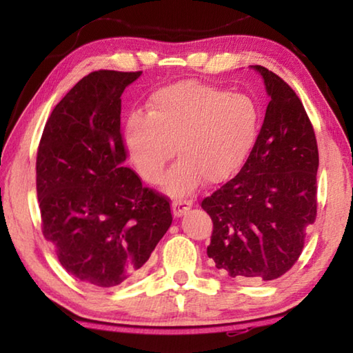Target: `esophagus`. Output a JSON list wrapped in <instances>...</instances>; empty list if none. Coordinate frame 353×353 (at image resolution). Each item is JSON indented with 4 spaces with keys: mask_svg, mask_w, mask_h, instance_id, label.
Here are the masks:
<instances>
[{
    "mask_svg": "<svg viewBox=\"0 0 353 353\" xmlns=\"http://www.w3.org/2000/svg\"><path fill=\"white\" fill-rule=\"evenodd\" d=\"M191 205H193V202L191 201H183V199H174L172 201V214H174L176 218L182 216L183 213H187Z\"/></svg>",
    "mask_w": 353,
    "mask_h": 353,
    "instance_id": "obj_1",
    "label": "esophagus"
}]
</instances>
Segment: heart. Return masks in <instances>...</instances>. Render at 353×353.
I'll list each match as a JSON object with an SVG mask.
<instances>
[{"instance_id": "b5f03b06", "label": "heart", "mask_w": 353, "mask_h": 353, "mask_svg": "<svg viewBox=\"0 0 353 353\" xmlns=\"http://www.w3.org/2000/svg\"><path fill=\"white\" fill-rule=\"evenodd\" d=\"M260 112L244 93H227L199 81H179L152 92L148 113L134 112L123 140L130 162L149 183L165 179L170 193L185 196L202 179L214 185L241 171L259 139Z\"/></svg>"}]
</instances>
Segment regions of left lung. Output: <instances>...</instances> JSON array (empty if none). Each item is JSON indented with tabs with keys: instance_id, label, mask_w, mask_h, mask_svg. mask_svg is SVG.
Masks as SVG:
<instances>
[{
	"instance_id": "obj_1",
	"label": "left lung",
	"mask_w": 353,
	"mask_h": 353,
	"mask_svg": "<svg viewBox=\"0 0 353 353\" xmlns=\"http://www.w3.org/2000/svg\"><path fill=\"white\" fill-rule=\"evenodd\" d=\"M270 104L259 139L238 174L201 202L213 232L207 255L236 280L263 282L288 272L318 212L319 166L313 124L282 77L255 65Z\"/></svg>"
}]
</instances>
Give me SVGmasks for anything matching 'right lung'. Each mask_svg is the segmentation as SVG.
<instances>
[{"label":"right lung","instance_id":"right-lung-1","mask_svg":"<svg viewBox=\"0 0 353 353\" xmlns=\"http://www.w3.org/2000/svg\"><path fill=\"white\" fill-rule=\"evenodd\" d=\"M140 74L82 77L51 112L37 149L45 240L68 274L98 288L135 277L172 223L170 199L124 166L121 94Z\"/></svg>","mask_w":353,"mask_h":353}]
</instances>
